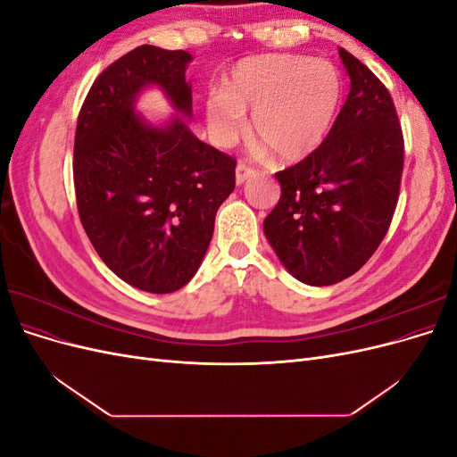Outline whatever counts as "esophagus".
Segmentation results:
<instances>
[{
	"instance_id": "esophagus-1",
	"label": "esophagus",
	"mask_w": 457,
	"mask_h": 457,
	"mask_svg": "<svg viewBox=\"0 0 457 457\" xmlns=\"http://www.w3.org/2000/svg\"><path fill=\"white\" fill-rule=\"evenodd\" d=\"M255 173H257V170H255V168H252L250 163L240 162V163H238V168H237V183H238V185H242L244 181H247V179L253 177Z\"/></svg>"
}]
</instances>
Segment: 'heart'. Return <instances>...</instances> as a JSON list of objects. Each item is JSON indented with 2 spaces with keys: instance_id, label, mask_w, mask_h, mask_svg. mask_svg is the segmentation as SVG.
I'll use <instances>...</instances> for the list:
<instances>
[{
  "instance_id": "obj_1",
  "label": "heart",
  "mask_w": 457,
  "mask_h": 457,
  "mask_svg": "<svg viewBox=\"0 0 457 457\" xmlns=\"http://www.w3.org/2000/svg\"><path fill=\"white\" fill-rule=\"evenodd\" d=\"M337 68L307 54H261L234 68L225 93L205 104L207 126L220 143L237 141L244 112L252 110L253 133L274 156L295 162L320 146L341 101Z\"/></svg>"
}]
</instances>
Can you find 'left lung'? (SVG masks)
<instances>
[{
  "label": "left lung",
  "instance_id": "obj_1",
  "mask_svg": "<svg viewBox=\"0 0 457 457\" xmlns=\"http://www.w3.org/2000/svg\"><path fill=\"white\" fill-rule=\"evenodd\" d=\"M351 91L322 145L276 173L282 195L262 228L284 267L309 286L361 270L396 210L404 137L393 96L349 51Z\"/></svg>",
  "mask_w": 457,
  "mask_h": 457
}]
</instances>
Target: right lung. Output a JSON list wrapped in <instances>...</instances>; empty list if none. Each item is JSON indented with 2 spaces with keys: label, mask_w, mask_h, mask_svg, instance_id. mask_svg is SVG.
Instances as JSON below:
<instances>
[{
  "label": "right lung",
  "mask_w": 457,
  "mask_h": 457,
  "mask_svg": "<svg viewBox=\"0 0 457 457\" xmlns=\"http://www.w3.org/2000/svg\"><path fill=\"white\" fill-rule=\"evenodd\" d=\"M190 59L183 49L135 47L93 81L76 126L81 225L104 265L150 294L177 292L196 274L219 205L237 185V160L181 120L152 128L135 114L137 93L154 84L190 116Z\"/></svg>",
  "instance_id": "add662e5"
}]
</instances>
